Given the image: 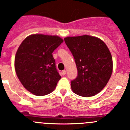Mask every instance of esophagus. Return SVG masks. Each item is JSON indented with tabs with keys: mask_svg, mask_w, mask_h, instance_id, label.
<instances>
[{
	"mask_svg": "<svg viewBox=\"0 0 130 130\" xmlns=\"http://www.w3.org/2000/svg\"><path fill=\"white\" fill-rule=\"evenodd\" d=\"M61 74H62V75H65L66 74V71L65 70H63V71H62V72H61Z\"/></svg>",
	"mask_w": 130,
	"mask_h": 130,
	"instance_id": "esophagus-1",
	"label": "esophagus"
}]
</instances>
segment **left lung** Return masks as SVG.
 Instances as JSON below:
<instances>
[{
	"mask_svg": "<svg viewBox=\"0 0 130 130\" xmlns=\"http://www.w3.org/2000/svg\"><path fill=\"white\" fill-rule=\"evenodd\" d=\"M64 40L73 55L78 70L76 78L71 83L74 93L84 97L100 93L113 71L111 54L104 42L87 35L67 37Z\"/></svg>",
	"mask_w": 130,
	"mask_h": 130,
	"instance_id": "obj_1",
	"label": "left lung"
}]
</instances>
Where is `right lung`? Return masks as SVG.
Listing matches in <instances>:
<instances>
[{
	"mask_svg": "<svg viewBox=\"0 0 130 130\" xmlns=\"http://www.w3.org/2000/svg\"><path fill=\"white\" fill-rule=\"evenodd\" d=\"M63 42L56 36L33 34L21 43L15 58L16 74L24 88L37 96L51 93L61 76L52 52Z\"/></svg>",
	"mask_w": 130,
	"mask_h": 130,
	"instance_id": "right-lung-1",
	"label": "right lung"
}]
</instances>
